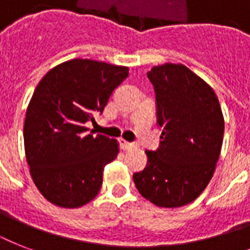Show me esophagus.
Wrapping results in <instances>:
<instances>
[{"label": "esophagus", "mask_w": 250, "mask_h": 250, "mask_svg": "<svg viewBox=\"0 0 250 250\" xmlns=\"http://www.w3.org/2000/svg\"><path fill=\"white\" fill-rule=\"evenodd\" d=\"M119 143H121V146L123 150H129V149H133L136 145L132 144V143H128V141L125 140H119Z\"/></svg>", "instance_id": "esophagus-1"}]
</instances>
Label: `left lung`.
I'll return each mask as SVG.
<instances>
[{
  "mask_svg": "<svg viewBox=\"0 0 250 250\" xmlns=\"http://www.w3.org/2000/svg\"><path fill=\"white\" fill-rule=\"evenodd\" d=\"M148 78L162 140L156 152H145L148 164L133 174V182L154 205L179 208L194 201L213 178L225 119L213 88L184 64L154 66Z\"/></svg>",
  "mask_w": 250,
  "mask_h": 250,
  "instance_id": "left-lung-1",
  "label": "left lung"
}]
</instances>
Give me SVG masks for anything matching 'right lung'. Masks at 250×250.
Instances as JSON below:
<instances>
[{"instance_id":"add662e5","label":"right lung","mask_w":250,"mask_h":250,"mask_svg":"<svg viewBox=\"0 0 250 250\" xmlns=\"http://www.w3.org/2000/svg\"><path fill=\"white\" fill-rule=\"evenodd\" d=\"M128 67L100 61H67L37 84L27 107L24 149L37 189L53 205L80 208L102 186L104 168L119 153L115 139L88 132Z\"/></svg>"}]
</instances>
